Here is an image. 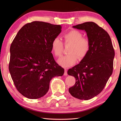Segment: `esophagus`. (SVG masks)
I'll use <instances>...</instances> for the list:
<instances>
[{
    "label": "esophagus",
    "instance_id": "obj_1",
    "mask_svg": "<svg viewBox=\"0 0 121 121\" xmlns=\"http://www.w3.org/2000/svg\"><path fill=\"white\" fill-rule=\"evenodd\" d=\"M67 69H65V73H64V75L65 76H67Z\"/></svg>",
    "mask_w": 121,
    "mask_h": 121
}]
</instances>
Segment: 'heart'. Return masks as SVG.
<instances>
[{"instance_id": "heart-1", "label": "heart", "mask_w": 121, "mask_h": 121, "mask_svg": "<svg viewBox=\"0 0 121 121\" xmlns=\"http://www.w3.org/2000/svg\"><path fill=\"white\" fill-rule=\"evenodd\" d=\"M65 45H69L68 55L61 56L58 63L63 68H68L74 65L77 59L82 60L88 55L91 49V42L87 38L83 37V35L78 30H72L65 33L62 36ZM63 45L58 37L53 39L51 48L55 56H60L62 53Z\"/></svg>"}]
</instances>
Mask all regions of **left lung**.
Instances as JSON below:
<instances>
[{"mask_svg":"<svg viewBox=\"0 0 121 121\" xmlns=\"http://www.w3.org/2000/svg\"><path fill=\"white\" fill-rule=\"evenodd\" d=\"M73 27L86 32L91 49L80 63L68 70V75L76 79L69 91L76 98L91 99L102 91L112 75L114 50L108 33L95 23L85 22Z\"/></svg>","mask_w":121,"mask_h":121,"instance_id":"8db88e82","label":"left lung"}]
</instances>
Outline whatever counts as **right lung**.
I'll return each instance as SVG.
<instances>
[{
	"instance_id": "obj_1",
	"label": "right lung",
	"mask_w": 121,
	"mask_h": 121,
	"mask_svg": "<svg viewBox=\"0 0 121 121\" xmlns=\"http://www.w3.org/2000/svg\"><path fill=\"white\" fill-rule=\"evenodd\" d=\"M61 26L40 21L24 25L15 36L10 48L9 70L15 86L29 99L43 97L54 77L65 70L55 60L51 43L61 32Z\"/></svg>"
}]
</instances>
